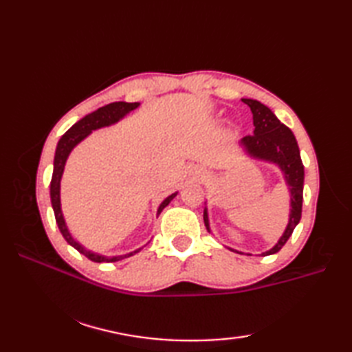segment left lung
<instances>
[{"label":"left lung","instance_id":"8db88e82","mask_svg":"<svg viewBox=\"0 0 352 352\" xmlns=\"http://www.w3.org/2000/svg\"><path fill=\"white\" fill-rule=\"evenodd\" d=\"M242 101L252 111V122H254V134L245 136L241 140V145L245 148L246 154L254 159L265 160L274 163L283 172L284 180L290 192V212L289 222L284 230L283 236L278 239L271 250L261 252V256H271V254L278 252L284 243L289 241V237L294 233L295 227L300 223L302 213V189H304V164L301 160L300 148H298L296 139L294 133L284 124L280 122L272 110L266 107L257 100L242 98ZM204 223L210 231V222H208L207 207L204 208ZM237 254H243L233 248H228ZM250 256V254H248Z\"/></svg>","mask_w":352,"mask_h":352}]
</instances>
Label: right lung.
Masks as SVG:
<instances>
[{"mask_svg": "<svg viewBox=\"0 0 352 352\" xmlns=\"http://www.w3.org/2000/svg\"><path fill=\"white\" fill-rule=\"evenodd\" d=\"M140 106V102H125V101H118V102H110L107 106L100 107L98 110L92 111V113L86 115L83 119H80L78 122L74 124L71 129L66 131L63 136L60 138L56 148V155H54V170H52V178H51V184H50V195H51V204H52V210H54L56 216V222L58 226V230H60L62 236L65 237V241L68 242L71 246H74L80 254H83L89 260L96 261V263H111V261H118L126 258L130 256H134V254L139 252L142 248L131 251L129 254H124V256H113V257H107L102 256V254L86 250L83 245L78 243L76 239L72 237L69 233V228L66 226L65 218H63V212H62V203H60V182H62V175L65 170V164L71 151L76 148L81 140L86 139L89 134H91L94 130L102 129V126H109L113 125L116 122L121 121L124 116H126L133 111L134 109H138ZM177 193H172L166 199H163V203L159 206V210H157V214H160L164 207H166L172 199L177 197Z\"/></svg>", "mask_w": 352, "mask_h": 352, "instance_id": "right-lung-1", "label": "right lung"}]
</instances>
